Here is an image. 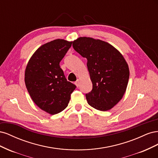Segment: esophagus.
I'll return each mask as SVG.
<instances>
[{"mask_svg": "<svg viewBox=\"0 0 158 158\" xmlns=\"http://www.w3.org/2000/svg\"><path fill=\"white\" fill-rule=\"evenodd\" d=\"M74 84H75V85H76V86H77V87H79V85H80V80L78 79V80H76V82H74Z\"/></svg>", "mask_w": 158, "mask_h": 158, "instance_id": "1", "label": "esophagus"}]
</instances>
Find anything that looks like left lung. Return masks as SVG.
Here are the masks:
<instances>
[{"mask_svg": "<svg viewBox=\"0 0 158 158\" xmlns=\"http://www.w3.org/2000/svg\"><path fill=\"white\" fill-rule=\"evenodd\" d=\"M74 49L86 58L92 90L85 94L90 106L106 111L123 98L129 79L128 64L122 54L108 43L80 37L73 41Z\"/></svg>", "mask_w": 158, "mask_h": 158, "instance_id": "1", "label": "left lung"}]
</instances>
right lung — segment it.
<instances>
[{
    "mask_svg": "<svg viewBox=\"0 0 158 158\" xmlns=\"http://www.w3.org/2000/svg\"><path fill=\"white\" fill-rule=\"evenodd\" d=\"M73 42L58 39L41 45L31 56L25 70V84L33 102L51 114L68 106L76 85L66 79L61 60Z\"/></svg>",
    "mask_w": 158,
    "mask_h": 158,
    "instance_id": "right-lung-1",
    "label": "right lung"
}]
</instances>
